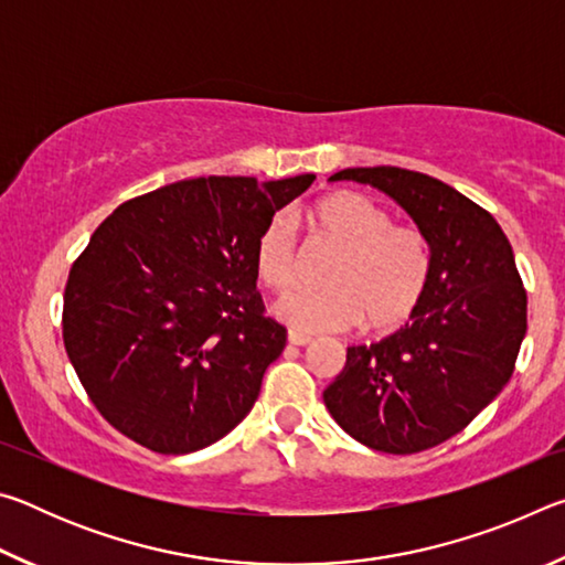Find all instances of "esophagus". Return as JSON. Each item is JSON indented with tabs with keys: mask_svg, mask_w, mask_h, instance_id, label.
Returning <instances> with one entry per match:
<instances>
[{
	"mask_svg": "<svg viewBox=\"0 0 565 565\" xmlns=\"http://www.w3.org/2000/svg\"><path fill=\"white\" fill-rule=\"evenodd\" d=\"M289 343L291 347H309L311 337H306V333H299V331H289Z\"/></svg>",
	"mask_w": 565,
	"mask_h": 565,
	"instance_id": "esophagus-1",
	"label": "esophagus"
}]
</instances>
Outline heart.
Instances as JSON below:
<instances>
[{
	"label": "heart",
	"instance_id": "1",
	"mask_svg": "<svg viewBox=\"0 0 565 565\" xmlns=\"http://www.w3.org/2000/svg\"><path fill=\"white\" fill-rule=\"evenodd\" d=\"M321 238L341 248L327 274V289L286 294L274 313L296 331H343L363 323L371 333H391L416 317L434 274V254L424 232L394 218L374 199L333 191L309 209ZM254 271L271 291H286L299 269V242L291 216L274 214L256 234Z\"/></svg>",
	"mask_w": 565,
	"mask_h": 565
}]
</instances>
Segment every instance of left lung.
I'll return each mask as SVG.
<instances>
[{
	"instance_id": "8db88e82",
	"label": "left lung",
	"mask_w": 565,
	"mask_h": 565,
	"mask_svg": "<svg viewBox=\"0 0 565 565\" xmlns=\"http://www.w3.org/2000/svg\"><path fill=\"white\" fill-rule=\"evenodd\" d=\"M331 179L394 199L428 238L434 274L411 323L371 347L347 349L323 404L374 451H426L463 431L513 374L525 337L513 248L486 209L420 171L356 167Z\"/></svg>"
}]
</instances>
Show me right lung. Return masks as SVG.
Instances as JSON below:
<instances>
[{"label": "right lung", "mask_w": 565, "mask_h": 565, "mask_svg": "<svg viewBox=\"0 0 565 565\" xmlns=\"http://www.w3.org/2000/svg\"><path fill=\"white\" fill-rule=\"evenodd\" d=\"M313 179H184L92 234L64 289V349L117 431L177 456L242 424L286 347L256 291V234Z\"/></svg>", "instance_id": "1"}]
</instances>
